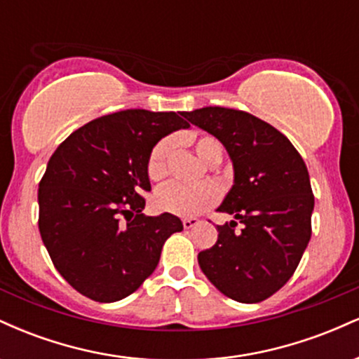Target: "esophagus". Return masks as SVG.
<instances>
[{
	"label": "esophagus",
	"mask_w": 359,
	"mask_h": 359,
	"mask_svg": "<svg viewBox=\"0 0 359 359\" xmlns=\"http://www.w3.org/2000/svg\"><path fill=\"white\" fill-rule=\"evenodd\" d=\"M197 224H199V219H197V217H184L182 219V226L185 229H191Z\"/></svg>",
	"instance_id": "obj_1"
}]
</instances>
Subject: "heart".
<instances>
[{"label":"heart","mask_w":359,"mask_h":359,"mask_svg":"<svg viewBox=\"0 0 359 359\" xmlns=\"http://www.w3.org/2000/svg\"><path fill=\"white\" fill-rule=\"evenodd\" d=\"M174 140L162 138L156 142L150 150L147 158V175L151 182H160L168 174V160H170ZM194 148L197 155L204 160L208 165H217L222 160V147L219 140L211 135H201L194 140ZM217 189L212 184H167L158 189L155 194V208L158 211L175 214V216L192 217L196 214L205 211L208 208L216 204Z\"/></svg>","instance_id":"obj_1"}]
</instances>
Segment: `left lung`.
I'll return each mask as SVG.
<instances>
[{
  "instance_id": "8db88e82",
  "label": "left lung",
  "mask_w": 359,
  "mask_h": 359,
  "mask_svg": "<svg viewBox=\"0 0 359 359\" xmlns=\"http://www.w3.org/2000/svg\"><path fill=\"white\" fill-rule=\"evenodd\" d=\"M184 118L219 140L234 167V185L217 211L236 221L217 226L216 245L197 255L201 270L226 297L262 302L290 280L311 240L306 163L285 135L246 111L208 106Z\"/></svg>"
}]
</instances>
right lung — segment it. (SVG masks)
I'll list each match as a JSON object with an SVG mask.
<instances>
[{
	"label": "right lung",
	"instance_id": "obj_1",
	"mask_svg": "<svg viewBox=\"0 0 359 359\" xmlns=\"http://www.w3.org/2000/svg\"><path fill=\"white\" fill-rule=\"evenodd\" d=\"M189 123L170 111L125 109L96 118L53 151L39 184V229L53 266L96 302L133 294L158 265L163 243L182 231L174 214H142L147 158Z\"/></svg>",
	"mask_w": 359,
	"mask_h": 359
}]
</instances>
